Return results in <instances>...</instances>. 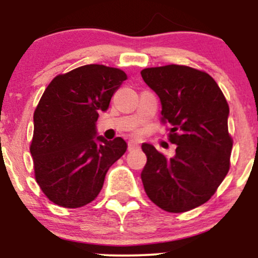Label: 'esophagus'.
<instances>
[{
  "mask_svg": "<svg viewBox=\"0 0 258 258\" xmlns=\"http://www.w3.org/2000/svg\"><path fill=\"white\" fill-rule=\"evenodd\" d=\"M139 148V143L137 141H130L128 142V150L131 152V150H136Z\"/></svg>",
  "mask_w": 258,
  "mask_h": 258,
  "instance_id": "34e87169",
  "label": "esophagus"
}]
</instances>
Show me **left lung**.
<instances>
[{"instance_id":"8db88e82","label":"left lung","mask_w":258,"mask_h":258,"mask_svg":"<svg viewBox=\"0 0 258 258\" xmlns=\"http://www.w3.org/2000/svg\"><path fill=\"white\" fill-rule=\"evenodd\" d=\"M141 75L159 96L161 121L171 125L168 137L177 146L167 159L152 144H142L147 155L141 173L144 190L165 211H189L205 204L229 171V106L205 72L171 64L147 68Z\"/></svg>"}]
</instances>
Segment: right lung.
Listing matches in <instances>:
<instances>
[{"mask_svg": "<svg viewBox=\"0 0 258 258\" xmlns=\"http://www.w3.org/2000/svg\"><path fill=\"white\" fill-rule=\"evenodd\" d=\"M126 79L116 68L90 64L55 76L44 90L34 112L30 153L37 184L52 203L67 209L90 204L125 154L126 142L97 136L96 122Z\"/></svg>", "mask_w": 258, "mask_h": 258, "instance_id": "obj_1", "label": "right lung"}]
</instances>
